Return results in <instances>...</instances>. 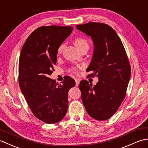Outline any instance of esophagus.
<instances>
[{"label":"esophagus","instance_id":"1","mask_svg":"<svg viewBox=\"0 0 148 148\" xmlns=\"http://www.w3.org/2000/svg\"><path fill=\"white\" fill-rule=\"evenodd\" d=\"M75 81H76V85L78 86L79 84L80 80L79 79H75Z\"/></svg>","mask_w":148,"mask_h":148}]
</instances>
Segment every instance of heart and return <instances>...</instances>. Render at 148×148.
I'll return each mask as SVG.
<instances>
[{
	"instance_id": "heart-1",
	"label": "heart",
	"mask_w": 148,
	"mask_h": 148,
	"mask_svg": "<svg viewBox=\"0 0 148 148\" xmlns=\"http://www.w3.org/2000/svg\"><path fill=\"white\" fill-rule=\"evenodd\" d=\"M74 45L79 49H81L84 45H88V42L86 40L83 38H81V37H77V38H76L74 40ZM63 48H64V45H62L60 46L58 48V51H57L58 53H60L62 51ZM79 69H81L80 66L79 67H74L71 69V71L72 72H73V73H77Z\"/></svg>"
}]
</instances>
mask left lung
<instances>
[{
  "label": "left lung",
  "instance_id": "obj_1",
  "mask_svg": "<svg viewBox=\"0 0 148 148\" xmlns=\"http://www.w3.org/2000/svg\"><path fill=\"white\" fill-rule=\"evenodd\" d=\"M77 29L92 37L93 58L86 71L99 77L95 86L81 81V99L91 117L99 121L110 118L118 111L126 96L131 67L126 51L115 30L103 23L78 25Z\"/></svg>",
  "mask_w": 148,
  "mask_h": 148
}]
</instances>
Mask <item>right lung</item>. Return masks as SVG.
Returning <instances> with one entry per match:
<instances>
[{
    "label": "right lung",
    "mask_w": 148,
    "mask_h": 148,
    "mask_svg": "<svg viewBox=\"0 0 148 148\" xmlns=\"http://www.w3.org/2000/svg\"><path fill=\"white\" fill-rule=\"evenodd\" d=\"M71 26H42L30 34L22 47L18 66L19 85L34 115L48 124L64 118L68 92L76 84L66 76L62 84L49 76L54 71L58 47L72 33Z\"/></svg>",
    "instance_id": "add662e5"
}]
</instances>
